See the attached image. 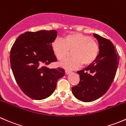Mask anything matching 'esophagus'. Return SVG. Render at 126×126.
<instances>
[{
  "label": "esophagus",
  "instance_id": "1",
  "mask_svg": "<svg viewBox=\"0 0 126 126\" xmlns=\"http://www.w3.org/2000/svg\"><path fill=\"white\" fill-rule=\"evenodd\" d=\"M65 73L67 74V75H68V74L70 73H71V71L68 70H65Z\"/></svg>",
  "mask_w": 126,
  "mask_h": 126
}]
</instances>
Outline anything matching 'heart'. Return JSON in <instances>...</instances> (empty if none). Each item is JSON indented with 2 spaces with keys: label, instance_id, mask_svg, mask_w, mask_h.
I'll use <instances>...</instances> for the list:
<instances>
[{
  "label": "heart",
  "instance_id": "obj_1",
  "mask_svg": "<svg viewBox=\"0 0 126 126\" xmlns=\"http://www.w3.org/2000/svg\"><path fill=\"white\" fill-rule=\"evenodd\" d=\"M51 49L59 61L65 59L69 51H72V58L59 63L60 66L69 70L78 69L82 65L92 64L98 58L100 50L99 44L92 37L78 33L66 35L63 40H54L51 44Z\"/></svg>",
  "mask_w": 126,
  "mask_h": 126
}]
</instances>
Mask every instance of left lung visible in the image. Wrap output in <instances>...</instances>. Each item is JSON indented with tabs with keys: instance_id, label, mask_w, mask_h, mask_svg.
<instances>
[{
	"instance_id": "obj_1",
	"label": "left lung",
	"mask_w": 126,
	"mask_h": 126,
	"mask_svg": "<svg viewBox=\"0 0 126 126\" xmlns=\"http://www.w3.org/2000/svg\"><path fill=\"white\" fill-rule=\"evenodd\" d=\"M100 50L98 58L92 64L77 73L80 81L73 87V94L83 102H92L102 96L110 87L119 64L118 53L110 40L93 34Z\"/></svg>"
}]
</instances>
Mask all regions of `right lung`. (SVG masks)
Here are the masks:
<instances>
[{"label": "right lung", "mask_w": 126, "mask_h": 126, "mask_svg": "<svg viewBox=\"0 0 126 126\" xmlns=\"http://www.w3.org/2000/svg\"><path fill=\"white\" fill-rule=\"evenodd\" d=\"M56 30L25 32L17 38L10 51V63L18 85L26 95L36 100L50 96L63 77V68H49L56 61L51 44L57 37Z\"/></svg>", "instance_id": "obj_1"}]
</instances>
